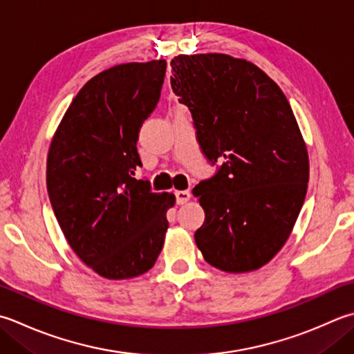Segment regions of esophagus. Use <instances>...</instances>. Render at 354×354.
<instances>
[{
    "label": "esophagus",
    "instance_id": "obj_1",
    "mask_svg": "<svg viewBox=\"0 0 354 354\" xmlns=\"http://www.w3.org/2000/svg\"><path fill=\"white\" fill-rule=\"evenodd\" d=\"M175 196H176V203L179 205H183L185 203H189L192 195H190V192H187V190H178V192H175Z\"/></svg>",
    "mask_w": 354,
    "mask_h": 354
}]
</instances>
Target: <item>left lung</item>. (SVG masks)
Here are the masks:
<instances>
[{
    "instance_id": "8db88e82",
    "label": "left lung",
    "mask_w": 354,
    "mask_h": 354,
    "mask_svg": "<svg viewBox=\"0 0 354 354\" xmlns=\"http://www.w3.org/2000/svg\"><path fill=\"white\" fill-rule=\"evenodd\" d=\"M171 88L189 107L214 176L193 195L205 212L195 233L210 266L245 273L286 244L307 195L308 153L279 86L247 59L224 53L178 55Z\"/></svg>"
}]
</instances>
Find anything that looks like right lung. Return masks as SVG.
Returning <instances> with one entry per match:
<instances>
[{
  "instance_id": "1",
  "label": "right lung",
  "mask_w": 354,
  "mask_h": 354,
  "mask_svg": "<svg viewBox=\"0 0 354 354\" xmlns=\"http://www.w3.org/2000/svg\"><path fill=\"white\" fill-rule=\"evenodd\" d=\"M165 59L127 62L87 81L55 131L47 192L76 256L107 279L136 278L155 266L173 193L133 178L136 142L161 96Z\"/></svg>"
}]
</instances>
